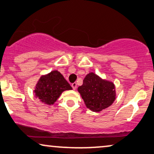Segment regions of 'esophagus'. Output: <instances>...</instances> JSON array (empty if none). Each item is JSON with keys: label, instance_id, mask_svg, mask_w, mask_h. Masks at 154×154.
<instances>
[{"label": "esophagus", "instance_id": "esophagus-1", "mask_svg": "<svg viewBox=\"0 0 154 154\" xmlns=\"http://www.w3.org/2000/svg\"><path fill=\"white\" fill-rule=\"evenodd\" d=\"M71 86H72L73 90H75V89H76V88H77V83H75H75H72V85H71Z\"/></svg>", "mask_w": 154, "mask_h": 154}]
</instances>
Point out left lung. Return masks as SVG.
Wrapping results in <instances>:
<instances>
[{
  "label": "left lung",
  "instance_id": "obj_1",
  "mask_svg": "<svg viewBox=\"0 0 154 154\" xmlns=\"http://www.w3.org/2000/svg\"><path fill=\"white\" fill-rule=\"evenodd\" d=\"M86 107L92 112H100L112 105L116 100V87L109 80L89 72L77 88Z\"/></svg>",
  "mask_w": 154,
  "mask_h": 154
}]
</instances>
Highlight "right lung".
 Listing matches in <instances>:
<instances>
[{
  "label": "right lung",
  "instance_id": "obj_1",
  "mask_svg": "<svg viewBox=\"0 0 154 154\" xmlns=\"http://www.w3.org/2000/svg\"><path fill=\"white\" fill-rule=\"evenodd\" d=\"M72 89L70 84L59 71L52 70L40 77L35 86L33 93L35 97L40 100L41 103L52 105L63 92Z\"/></svg>",
  "mask_w": 154,
  "mask_h": 154
}]
</instances>
